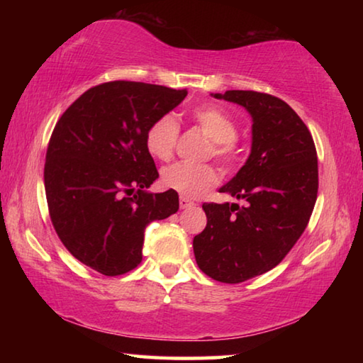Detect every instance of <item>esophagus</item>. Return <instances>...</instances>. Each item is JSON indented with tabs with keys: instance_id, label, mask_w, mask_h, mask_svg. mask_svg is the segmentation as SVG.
<instances>
[{
	"instance_id": "obj_1",
	"label": "esophagus",
	"mask_w": 363,
	"mask_h": 363,
	"mask_svg": "<svg viewBox=\"0 0 363 363\" xmlns=\"http://www.w3.org/2000/svg\"><path fill=\"white\" fill-rule=\"evenodd\" d=\"M179 206H181V210H187V208H194L195 203H194L192 200L186 199V196H181V199H179Z\"/></svg>"
}]
</instances>
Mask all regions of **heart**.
<instances>
[{"label": "heart", "mask_w": 363, "mask_h": 363, "mask_svg": "<svg viewBox=\"0 0 363 363\" xmlns=\"http://www.w3.org/2000/svg\"><path fill=\"white\" fill-rule=\"evenodd\" d=\"M190 116L206 138L211 139L208 155L214 157L225 169H230L238 157V123L223 107L214 104H203L195 107ZM179 138V125L173 115L160 116L145 133V149L153 158L167 162L173 157ZM218 171L211 164L174 163L162 171L160 182L168 190H174L187 199H196L216 186Z\"/></svg>", "instance_id": "heart-1"}]
</instances>
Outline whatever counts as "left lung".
I'll list each match as a JSON object with an SVG mask.
<instances>
[{
  "instance_id": "left-lung-1",
  "label": "left lung",
  "mask_w": 363,
  "mask_h": 363,
  "mask_svg": "<svg viewBox=\"0 0 363 363\" xmlns=\"http://www.w3.org/2000/svg\"><path fill=\"white\" fill-rule=\"evenodd\" d=\"M253 118L251 153L219 189L238 203H203L205 230L194 238L201 272L240 284L274 269L303 235L314 210L318 167L314 139L285 101L256 91H225Z\"/></svg>"
}]
</instances>
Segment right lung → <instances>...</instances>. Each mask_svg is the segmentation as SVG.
I'll return each mask as SVG.
<instances>
[{
	"instance_id": "1",
	"label": "right lung",
	"mask_w": 363,
	"mask_h": 363,
	"mask_svg": "<svg viewBox=\"0 0 363 363\" xmlns=\"http://www.w3.org/2000/svg\"><path fill=\"white\" fill-rule=\"evenodd\" d=\"M186 96L118 79L88 89L59 118L46 152V200L60 242L84 266L108 277L130 272L143 261L145 227L179 210L174 190H145L158 177L145 133Z\"/></svg>"
}]
</instances>
